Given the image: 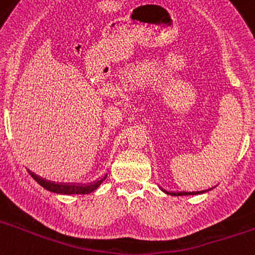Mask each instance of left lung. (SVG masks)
Instances as JSON below:
<instances>
[{"label":"left lung","mask_w":255,"mask_h":255,"mask_svg":"<svg viewBox=\"0 0 255 255\" xmlns=\"http://www.w3.org/2000/svg\"><path fill=\"white\" fill-rule=\"evenodd\" d=\"M162 190H163V189H162ZM164 193H167V194H170V195H175V197H179V195H194V194H202V193H204V191H208V190H203V191H193V193H191V191H188V193H186V191H177V193H173V191H166V190H163Z\"/></svg>","instance_id":"left-lung-1"}]
</instances>
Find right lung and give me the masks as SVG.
Wrapping results in <instances>:
<instances>
[{"mask_svg": "<svg viewBox=\"0 0 255 255\" xmlns=\"http://www.w3.org/2000/svg\"><path fill=\"white\" fill-rule=\"evenodd\" d=\"M29 173H30V176L33 177V179H34L40 186H43V188L47 189V190L52 191V193H56V194H67V195L89 194V193L96 190V189L98 188L103 181H105L106 177H107V175H105L102 179L97 180V181L92 182V184H88V185H80V184L76 185V184H58V182H52V181H48V180L43 179V177H39L38 175H35V173L30 172V171H29Z\"/></svg>", "mask_w": 255, "mask_h": 255, "instance_id": "add662e5", "label": "right lung"}]
</instances>
